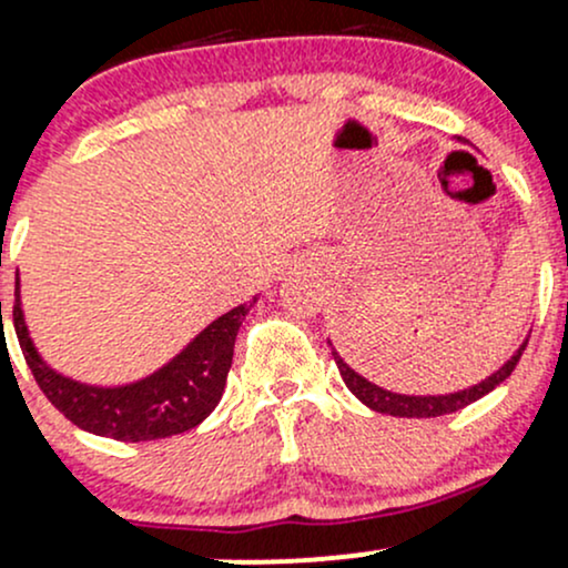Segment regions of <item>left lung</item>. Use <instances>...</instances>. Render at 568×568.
<instances>
[{
    "label": "left lung",
    "mask_w": 568,
    "mask_h": 568,
    "mask_svg": "<svg viewBox=\"0 0 568 568\" xmlns=\"http://www.w3.org/2000/svg\"><path fill=\"white\" fill-rule=\"evenodd\" d=\"M526 344H529V338L520 344L518 352H515V355L497 371V374H491L488 379L475 384V387H470V389H462V393H452V395H397V393H389V389H382V387H376V384H371L368 379H363V376L357 374L355 368H349L347 363L342 361V355H338L334 347H331V355H334L338 374H342V379L349 387V393L355 395L357 400L366 403L368 408L379 410V414H389V416H406V419H429V416L454 414V410L470 406V403L480 400V397L491 393L494 387H499V384L513 374L515 366H518V361H520V355H524Z\"/></svg>",
    "instance_id": "obj_1"
}]
</instances>
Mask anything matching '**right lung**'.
<instances>
[{"mask_svg":"<svg viewBox=\"0 0 568 568\" xmlns=\"http://www.w3.org/2000/svg\"><path fill=\"white\" fill-rule=\"evenodd\" d=\"M253 304L256 298L234 306L232 312L207 325L168 366L154 371L146 379L125 384V387H90V384L71 382L44 366L31 344L29 331H26L18 285L12 325H16L26 366L34 374L39 389L71 425L93 435H103V438L139 443L186 433L219 406L226 374L232 368L234 338H237L240 323L245 321Z\"/></svg>","mask_w":568,"mask_h":568,"instance_id":"right-lung-1","label":"right lung"}]
</instances>
